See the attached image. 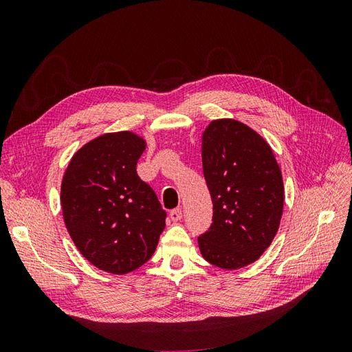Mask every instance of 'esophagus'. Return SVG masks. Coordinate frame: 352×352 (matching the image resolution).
<instances>
[{"label": "esophagus", "mask_w": 352, "mask_h": 352, "mask_svg": "<svg viewBox=\"0 0 352 352\" xmlns=\"http://www.w3.org/2000/svg\"><path fill=\"white\" fill-rule=\"evenodd\" d=\"M170 219H172V221H180V219H182V210L175 208L170 211Z\"/></svg>", "instance_id": "esophagus-1"}]
</instances>
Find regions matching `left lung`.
Listing matches in <instances>:
<instances>
[{
    "mask_svg": "<svg viewBox=\"0 0 352 352\" xmlns=\"http://www.w3.org/2000/svg\"><path fill=\"white\" fill-rule=\"evenodd\" d=\"M212 223L198 238L204 260L225 270L260 258L278 233L285 201L280 167L264 138L242 122L217 119L201 135Z\"/></svg>",
    "mask_w": 352,
    "mask_h": 352,
    "instance_id": "8db88e82",
    "label": "left lung"
}]
</instances>
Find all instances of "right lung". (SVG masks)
<instances>
[{
    "label": "right lung",
    "instance_id": "add662e5",
    "mask_svg": "<svg viewBox=\"0 0 352 352\" xmlns=\"http://www.w3.org/2000/svg\"><path fill=\"white\" fill-rule=\"evenodd\" d=\"M145 148L133 132L104 133L73 154L61 179V211L73 243L111 274L140 269L166 228V211L136 173Z\"/></svg>",
    "mask_w": 352,
    "mask_h": 352
}]
</instances>
